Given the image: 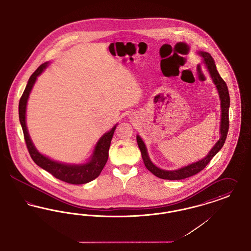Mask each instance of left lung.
Here are the masks:
<instances>
[{"label":"left lung","mask_w":251,"mask_h":251,"mask_svg":"<svg viewBox=\"0 0 251 251\" xmlns=\"http://www.w3.org/2000/svg\"><path fill=\"white\" fill-rule=\"evenodd\" d=\"M198 54L203 57L206 69L208 70L209 75H210L214 84L216 85V88L219 93V97H220V100H221V126H220L221 136H220L219 140L216 142V144L209 151V152L207 153V155L205 158H203L197 162L192 163L191 165H188L186 167H183L179 170L165 171V170L157 168L155 165H153V163L151 161V159L148 155L147 149H146L143 140L141 139V137L139 135H137L136 136L137 145L140 149L142 159H143V162L145 164L146 168L152 175H154L155 176L159 177L161 179L181 180V179H185V178H188V177H191L198 174L206 167L209 161L213 158V156L221 150L222 147L224 146L225 141H226V135H227L228 127H229L228 110H229V102H230L228 89H227L226 82L222 78L221 75L218 73V71L216 69L215 62L212 59V57L208 53L202 52V51H200Z\"/></svg>","instance_id":"1"}]
</instances>
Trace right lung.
I'll list each match as a JSON object with an SVG mask.
<instances>
[{"label":"right lung","instance_id":"1","mask_svg":"<svg viewBox=\"0 0 251 251\" xmlns=\"http://www.w3.org/2000/svg\"><path fill=\"white\" fill-rule=\"evenodd\" d=\"M48 63L49 62H45L44 64L39 66V68L31 75L27 85L25 89L24 94L19 102V118L23 128L26 147L33 161L38 166H40L42 169L51 174L53 176L69 184H74V185L86 184L90 181L96 179L103 170L104 166L108 160L109 148L111 145V140L117 125L114 126L111 131L104 133L103 135L100 137V139L99 140V142L95 147V151L93 152V155L90 161L86 164H80V165L64 164V163L54 161L43 155L42 153H40L30 139L29 133L27 131L26 123H25V111H26V103H27L30 92L37 79V76L42 74V72L48 65Z\"/></svg>","mask_w":251,"mask_h":251}]
</instances>
